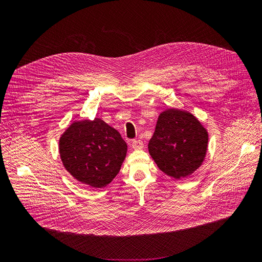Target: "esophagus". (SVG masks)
<instances>
[{"mask_svg": "<svg viewBox=\"0 0 262 262\" xmlns=\"http://www.w3.org/2000/svg\"><path fill=\"white\" fill-rule=\"evenodd\" d=\"M131 146H132L133 149H141V148H143L144 144L141 140H133L132 143H131Z\"/></svg>", "mask_w": 262, "mask_h": 262, "instance_id": "34e87169", "label": "esophagus"}]
</instances>
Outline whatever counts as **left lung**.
<instances>
[{"instance_id":"obj_1","label":"left lung","mask_w":262,"mask_h":262,"mask_svg":"<svg viewBox=\"0 0 262 262\" xmlns=\"http://www.w3.org/2000/svg\"><path fill=\"white\" fill-rule=\"evenodd\" d=\"M208 141V131L193 115L171 108L158 117L148 152L166 175L181 179L200 167Z\"/></svg>"}]
</instances>
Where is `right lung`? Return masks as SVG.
Masks as SVG:
<instances>
[{
    "label": "right lung",
    "instance_id": "right-lung-1",
    "mask_svg": "<svg viewBox=\"0 0 262 262\" xmlns=\"http://www.w3.org/2000/svg\"><path fill=\"white\" fill-rule=\"evenodd\" d=\"M126 143L104 120L75 121L59 141L61 161L76 180L93 188H102L120 170Z\"/></svg>",
    "mask_w": 262,
    "mask_h": 262
}]
</instances>
